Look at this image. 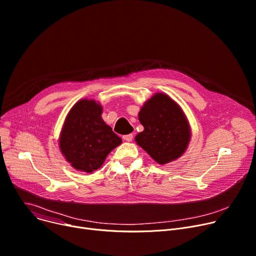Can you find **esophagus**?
Masks as SVG:
<instances>
[{
	"mask_svg": "<svg viewBox=\"0 0 256 256\" xmlns=\"http://www.w3.org/2000/svg\"><path fill=\"white\" fill-rule=\"evenodd\" d=\"M123 140H124L125 142H132V140H133V135H132V134L124 135V136H123Z\"/></svg>",
	"mask_w": 256,
	"mask_h": 256,
	"instance_id": "obj_1",
	"label": "esophagus"
}]
</instances>
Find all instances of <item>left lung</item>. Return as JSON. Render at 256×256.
<instances>
[{
  "instance_id": "8db88e82",
  "label": "left lung",
  "mask_w": 256,
  "mask_h": 256,
  "mask_svg": "<svg viewBox=\"0 0 256 256\" xmlns=\"http://www.w3.org/2000/svg\"><path fill=\"white\" fill-rule=\"evenodd\" d=\"M138 119L144 130L135 136V142L156 163L167 164L186 152L190 125L180 106L168 95L154 94L144 102Z\"/></svg>"
}]
</instances>
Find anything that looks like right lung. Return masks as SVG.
<instances>
[{
    "instance_id": "right-lung-1",
    "label": "right lung",
    "mask_w": 256,
    "mask_h": 256,
    "mask_svg": "<svg viewBox=\"0 0 256 256\" xmlns=\"http://www.w3.org/2000/svg\"><path fill=\"white\" fill-rule=\"evenodd\" d=\"M102 106L95 100H78L68 114L60 138L64 158L78 170L91 173L100 168L106 156L122 140L102 118Z\"/></svg>"
}]
</instances>
